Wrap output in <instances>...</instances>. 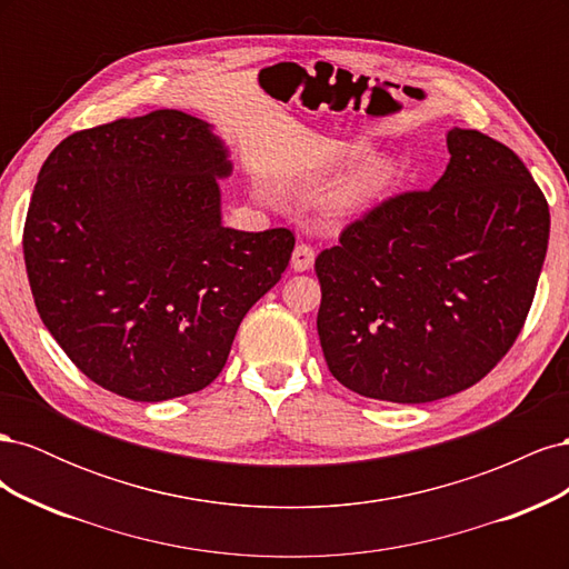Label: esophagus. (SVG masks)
Listing matches in <instances>:
<instances>
[{
    "instance_id": "obj_1",
    "label": "esophagus",
    "mask_w": 569,
    "mask_h": 569,
    "mask_svg": "<svg viewBox=\"0 0 569 569\" xmlns=\"http://www.w3.org/2000/svg\"><path fill=\"white\" fill-rule=\"evenodd\" d=\"M313 261H316V251L308 244H297L295 251H291V268H295L297 272L311 270Z\"/></svg>"
}]
</instances>
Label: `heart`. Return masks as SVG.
<instances>
[{"label": "heart", "mask_w": 569, "mask_h": 569, "mask_svg": "<svg viewBox=\"0 0 569 569\" xmlns=\"http://www.w3.org/2000/svg\"><path fill=\"white\" fill-rule=\"evenodd\" d=\"M368 151V142L353 140L339 149L337 159L356 161L366 157ZM399 163L391 157L375 153V157L356 163L347 173L322 187L316 197V211L322 220L332 222V226H349V222L363 220L391 194V189L399 182Z\"/></svg>", "instance_id": "1"}]
</instances>
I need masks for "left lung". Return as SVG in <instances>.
I'll list each match as a JSON object with an SVG mask.
<instances>
[{"mask_svg":"<svg viewBox=\"0 0 569 569\" xmlns=\"http://www.w3.org/2000/svg\"><path fill=\"white\" fill-rule=\"evenodd\" d=\"M451 161L427 192L353 222L316 258L327 368L377 401L427 403L479 382L518 339L550 213L518 153L446 132Z\"/></svg>","mask_w":569,"mask_h":569,"instance_id":"obj_1","label":"left lung"}]
</instances>
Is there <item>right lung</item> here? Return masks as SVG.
Segmentation results:
<instances>
[{
    "label": "right lung",
    "mask_w": 569,
    "mask_h": 569,
    "mask_svg": "<svg viewBox=\"0 0 569 569\" xmlns=\"http://www.w3.org/2000/svg\"><path fill=\"white\" fill-rule=\"evenodd\" d=\"M230 176L226 140L176 109L76 132L47 157L28 280L49 335L99 387L144 403L209 387L280 282L295 234L222 226Z\"/></svg>",
    "instance_id": "1"
}]
</instances>
